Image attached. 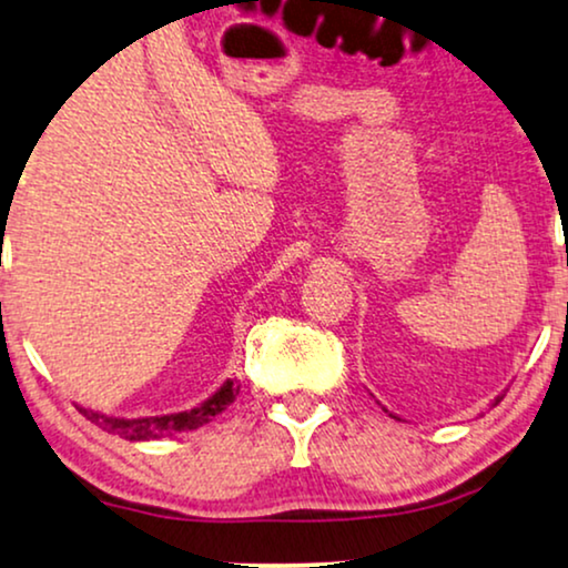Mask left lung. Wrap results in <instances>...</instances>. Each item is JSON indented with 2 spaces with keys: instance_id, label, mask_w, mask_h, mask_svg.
<instances>
[{
  "instance_id": "left-lung-1",
  "label": "left lung",
  "mask_w": 568,
  "mask_h": 568,
  "mask_svg": "<svg viewBox=\"0 0 568 568\" xmlns=\"http://www.w3.org/2000/svg\"><path fill=\"white\" fill-rule=\"evenodd\" d=\"M499 402H503V396H499V398H497V402H495V404H499Z\"/></svg>"
}]
</instances>
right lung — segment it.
<instances>
[{
    "label": "right lung",
    "mask_w": 568,
    "mask_h": 568,
    "mask_svg": "<svg viewBox=\"0 0 568 568\" xmlns=\"http://www.w3.org/2000/svg\"><path fill=\"white\" fill-rule=\"evenodd\" d=\"M239 388L233 385V379H225L223 388H220L215 396L206 398L202 406L189 412H178V415H162V417H109V415H98V412H84V417L90 423H95L98 428H103L105 433H113V436L126 438V442H151V438H162V436H172V433H185V430H196L202 425L212 423V417H217L225 406H231L236 402Z\"/></svg>",
    "instance_id": "obj_1"
}]
</instances>
